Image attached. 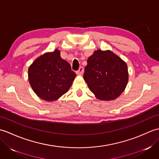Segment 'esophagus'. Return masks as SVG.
Segmentation results:
<instances>
[{
	"instance_id": "34e87169",
	"label": "esophagus",
	"mask_w": 159,
	"mask_h": 159,
	"mask_svg": "<svg viewBox=\"0 0 159 159\" xmlns=\"http://www.w3.org/2000/svg\"><path fill=\"white\" fill-rule=\"evenodd\" d=\"M83 72H84L83 67H80L79 70L76 71V73H77L78 74H82L83 73Z\"/></svg>"
}]
</instances>
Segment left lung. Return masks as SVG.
I'll return each mask as SVG.
<instances>
[{
    "label": "left lung",
    "mask_w": 159,
    "mask_h": 159,
    "mask_svg": "<svg viewBox=\"0 0 159 159\" xmlns=\"http://www.w3.org/2000/svg\"><path fill=\"white\" fill-rule=\"evenodd\" d=\"M84 79L91 92L102 100L116 99L128 80L126 63L111 51L98 50L87 59Z\"/></svg>",
    "instance_id": "obj_1"
}]
</instances>
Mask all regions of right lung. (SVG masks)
Segmentation results:
<instances>
[{"mask_svg": "<svg viewBox=\"0 0 159 159\" xmlns=\"http://www.w3.org/2000/svg\"><path fill=\"white\" fill-rule=\"evenodd\" d=\"M75 76L58 50L39 57L29 68L30 85L37 95L46 101L55 100L66 93Z\"/></svg>", "mask_w": 159, "mask_h": 159, "instance_id": "add662e5", "label": "right lung"}]
</instances>
